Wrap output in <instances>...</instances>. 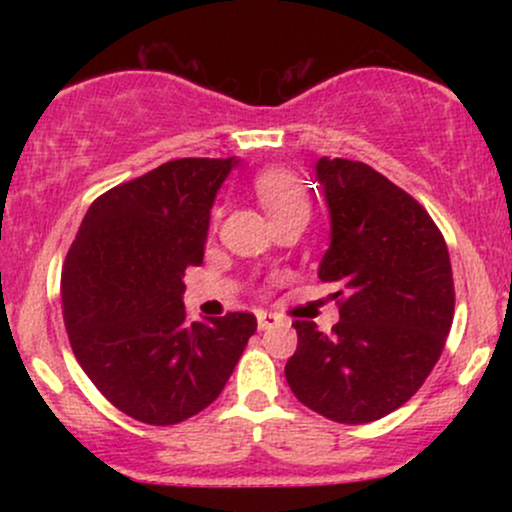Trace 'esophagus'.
I'll return each mask as SVG.
<instances>
[{"mask_svg":"<svg viewBox=\"0 0 512 512\" xmlns=\"http://www.w3.org/2000/svg\"><path fill=\"white\" fill-rule=\"evenodd\" d=\"M281 325V317L272 313H257V327L260 330H274V327Z\"/></svg>","mask_w":512,"mask_h":512,"instance_id":"34e87169","label":"esophagus"}]
</instances>
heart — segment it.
Segmentation results:
<instances>
[{"mask_svg": "<svg viewBox=\"0 0 512 512\" xmlns=\"http://www.w3.org/2000/svg\"><path fill=\"white\" fill-rule=\"evenodd\" d=\"M252 190H255L257 199L272 221L289 214H310L308 192H305L303 182L289 170H262L252 182ZM216 219H219V211H214V221Z\"/></svg>", "mask_w": 512, "mask_h": 512, "instance_id": "b5f03b06", "label": "heart"}]
</instances>
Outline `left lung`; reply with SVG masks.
<instances>
[{
  "mask_svg": "<svg viewBox=\"0 0 512 512\" xmlns=\"http://www.w3.org/2000/svg\"><path fill=\"white\" fill-rule=\"evenodd\" d=\"M315 180L330 211L317 276L342 291L339 322L322 334L296 320L286 383L337 424H368L424 385L455 313L448 245L426 209L361 161L322 156Z\"/></svg>",
  "mask_w": 512,
  "mask_h": 512,
  "instance_id": "1",
  "label": "left lung"
}]
</instances>
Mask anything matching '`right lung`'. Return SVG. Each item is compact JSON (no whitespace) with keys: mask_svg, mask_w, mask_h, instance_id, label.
<instances>
[{"mask_svg":"<svg viewBox=\"0 0 512 512\" xmlns=\"http://www.w3.org/2000/svg\"><path fill=\"white\" fill-rule=\"evenodd\" d=\"M238 158H178L122 182L86 211L62 269L76 361L132 419L173 426L231 378L255 315L185 320V269L204 260L211 207Z\"/></svg>","mask_w":512,"mask_h":512,"instance_id":"right-lung-1","label":"right lung"}]
</instances>
